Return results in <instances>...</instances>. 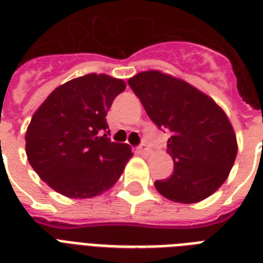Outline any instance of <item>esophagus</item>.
<instances>
[{
  "instance_id": "obj_1",
  "label": "esophagus",
  "mask_w": 263,
  "mask_h": 263,
  "mask_svg": "<svg viewBox=\"0 0 263 263\" xmlns=\"http://www.w3.org/2000/svg\"><path fill=\"white\" fill-rule=\"evenodd\" d=\"M138 152L141 153V155H148L149 153V151H151V149H149V145L146 144V142H141V144L138 145Z\"/></svg>"
}]
</instances>
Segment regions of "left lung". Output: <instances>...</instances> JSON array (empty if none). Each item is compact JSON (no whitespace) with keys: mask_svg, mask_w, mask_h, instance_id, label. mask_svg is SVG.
Instances as JSON below:
<instances>
[{"mask_svg":"<svg viewBox=\"0 0 263 263\" xmlns=\"http://www.w3.org/2000/svg\"><path fill=\"white\" fill-rule=\"evenodd\" d=\"M127 84L153 123L171 134L167 152L174 172L155 182L157 191L180 203L199 202L213 194L228 178L238 153L226 112L189 83L157 70L138 73Z\"/></svg>","mask_w":263,"mask_h":263,"instance_id":"8db88e82","label":"left lung"}]
</instances>
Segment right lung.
<instances>
[{
    "label": "right lung",
    "mask_w": 263,
    "mask_h": 263,
    "mask_svg": "<svg viewBox=\"0 0 263 263\" xmlns=\"http://www.w3.org/2000/svg\"><path fill=\"white\" fill-rule=\"evenodd\" d=\"M125 88L123 80L91 73L55 88L33 114L25 134L27 157L60 194L91 198L122 175L133 153L107 137L106 115Z\"/></svg>",
    "instance_id": "right-lung-1"
}]
</instances>
